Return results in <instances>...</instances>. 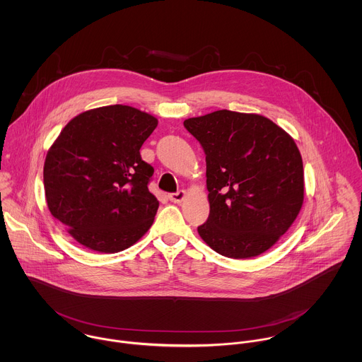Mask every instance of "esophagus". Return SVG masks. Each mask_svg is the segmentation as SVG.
<instances>
[{
    "instance_id": "obj_1",
    "label": "esophagus",
    "mask_w": 362,
    "mask_h": 362,
    "mask_svg": "<svg viewBox=\"0 0 362 362\" xmlns=\"http://www.w3.org/2000/svg\"><path fill=\"white\" fill-rule=\"evenodd\" d=\"M185 191H178V192H175V194H170V201L171 202H174V204H181L184 199H185Z\"/></svg>"
}]
</instances>
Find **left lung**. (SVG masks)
I'll use <instances>...</instances> for the list:
<instances>
[{
    "instance_id": "1",
    "label": "left lung",
    "mask_w": 362,
    "mask_h": 362,
    "mask_svg": "<svg viewBox=\"0 0 362 362\" xmlns=\"http://www.w3.org/2000/svg\"><path fill=\"white\" fill-rule=\"evenodd\" d=\"M206 155L210 213L198 227L217 254L258 257L291 227L304 202L303 157L294 139L259 114L213 111L184 121Z\"/></svg>"
}]
</instances>
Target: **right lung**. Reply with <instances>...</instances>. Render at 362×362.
Returning <instances> with one entry per match:
<instances>
[{
    "mask_svg": "<svg viewBox=\"0 0 362 362\" xmlns=\"http://www.w3.org/2000/svg\"><path fill=\"white\" fill-rule=\"evenodd\" d=\"M156 127L145 111L105 105L72 118L49 149L47 206L85 248L124 251L153 224L158 201L148 184L155 170L139 151Z\"/></svg>",
    "mask_w": 362,
    "mask_h": 362,
    "instance_id": "right-lung-1",
    "label": "right lung"
}]
</instances>
